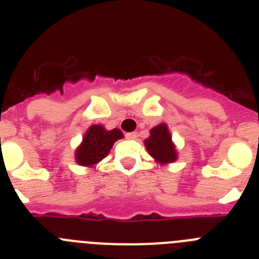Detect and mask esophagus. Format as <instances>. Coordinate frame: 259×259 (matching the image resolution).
<instances>
[{"label":"esophagus","mask_w":259,"mask_h":259,"mask_svg":"<svg viewBox=\"0 0 259 259\" xmlns=\"http://www.w3.org/2000/svg\"><path fill=\"white\" fill-rule=\"evenodd\" d=\"M125 137L130 139V140H134L137 137V132H128V134H125Z\"/></svg>","instance_id":"1"}]
</instances>
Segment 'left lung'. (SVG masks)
<instances>
[{
    "mask_svg": "<svg viewBox=\"0 0 259 259\" xmlns=\"http://www.w3.org/2000/svg\"><path fill=\"white\" fill-rule=\"evenodd\" d=\"M145 146L149 154L159 163H170L176 159V150L171 143L170 132L166 124L155 125L150 131V137L145 140Z\"/></svg>",
    "mask_w": 259,
    "mask_h": 259,
    "instance_id": "left-lung-1",
    "label": "left lung"
}]
</instances>
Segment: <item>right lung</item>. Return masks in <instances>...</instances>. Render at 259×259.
<instances>
[{"mask_svg": "<svg viewBox=\"0 0 259 259\" xmlns=\"http://www.w3.org/2000/svg\"><path fill=\"white\" fill-rule=\"evenodd\" d=\"M118 128L106 131L102 125H92L87 131L81 145L76 150V162L81 166H93L109 154L114 143L122 139Z\"/></svg>", "mask_w": 259, "mask_h": 259, "instance_id": "right-lung-1", "label": "right lung"}]
</instances>
